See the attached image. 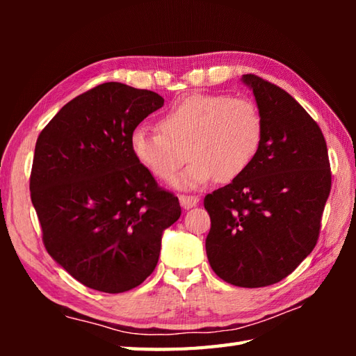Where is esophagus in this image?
Wrapping results in <instances>:
<instances>
[{"mask_svg":"<svg viewBox=\"0 0 356 356\" xmlns=\"http://www.w3.org/2000/svg\"><path fill=\"white\" fill-rule=\"evenodd\" d=\"M179 200H180V205H182L185 209H190V208L197 205L200 199L197 197V195H186V194H182V195H179Z\"/></svg>","mask_w":356,"mask_h":356,"instance_id":"esophagus-1","label":"esophagus"}]
</instances>
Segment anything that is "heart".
I'll use <instances>...</instances> for the list:
<instances>
[{"label": "heart", "mask_w": 356, "mask_h": 356, "mask_svg": "<svg viewBox=\"0 0 356 356\" xmlns=\"http://www.w3.org/2000/svg\"><path fill=\"white\" fill-rule=\"evenodd\" d=\"M159 131L134 128L130 138L133 156L162 182L177 179L180 188H199L216 179L228 184L238 179L263 142L264 122L257 104L228 95H191L159 118Z\"/></svg>", "instance_id": "b5f03b06"}]
</instances>
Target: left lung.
<instances>
[{
  "instance_id": "1",
  "label": "left lung",
  "mask_w": 356,
  "mask_h": 356,
  "mask_svg": "<svg viewBox=\"0 0 356 356\" xmlns=\"http://www.w3.org/2000/svg\"><path fill=\"white\" fill-rule=\"evenodd\" d=\"M243 81L263 116V142L238 179L205 195L207 255L223 282L263 287L282 282L312 252L332 172L311 115L272 82L252 73Z\"/></svg>"
}]
</instances>
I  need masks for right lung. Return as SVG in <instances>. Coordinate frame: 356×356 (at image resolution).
Here are the masks:
<instances>
[{
	"instance_id": "right-lung-1",
	"label": "right lung",
	"mask_w": 356,
	"mask_h": 356,
	"mask_svg": "<svg viewBox=\"0 0 356 356\" xmlns=\"http://www.w3.org/2000/svg\"><path fill=\"white\" fill-rule=\"evenodd\" d=\"M161 107L154 92L105 82L65 104L38 136L30 197L42 243L95 291L120 293L143 283L163 229L182 214L130 145L134 128Z\"/></svg>"
}]
</instances>
